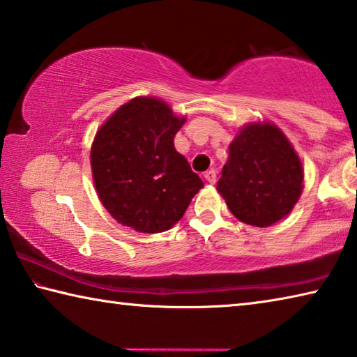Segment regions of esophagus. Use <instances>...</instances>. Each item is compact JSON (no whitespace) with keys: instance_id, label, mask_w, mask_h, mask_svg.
Here are the masks:
<instances>
[{"instance_id":"34e87169","label":"esophagus","mask_w":357,"mask_h":357,"mask_svg":"<svg viewBox=\"0 0 357 357\" xmlns=\"http://www.w3.org/2000/svg\"><path fill=\"white\" fill-rule=\"evenodd\" d=\"M204 179H206L209 184H215V181H217L215 170H209V172L204 173Z\"/></svg>"}]
</instances>
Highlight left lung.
Wrapping results in <instances>:
<instances>
[{
  "label": "left lung",
  "mask_w": 357,
  "mask_h": 357,
  "mask_svg": "<svg viewBox=\"0 0 357 357\" xmlns=\"http://www.w3.org/2000/svg\"><path fill=\"white\" fill-rule=\"evenodd\" d=\"M217 190L247 225L269 227L291 213L304 170L285 134L271 123H252L229 143Z\"/></svg>",
  "instance_id": "8db88e82"
}]
</instances>
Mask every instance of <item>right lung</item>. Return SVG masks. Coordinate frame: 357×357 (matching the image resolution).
<instances>
[{
	"instance_id": "obj_1",
	"label": "right lung",
	"mask_w": 357,
	"mask_h": 357,
	"mask_svg": "<svg viewBox=\"0 0 357 357\" xmlns=\"http://www.w3.org/2000/svg\"><path fill=\"white\" fill-rule=\"evenodd\" d=\"M184 123L164 100L140 96L100 126L91 146L94 185L121 225L140 233L170 229L203 187L174 149Z\"/></svg>"
}]
</instances>
